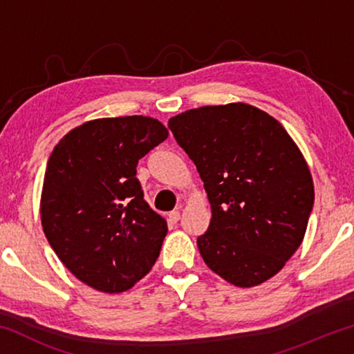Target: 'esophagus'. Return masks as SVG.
Segmentation results:
<instances>
[{
	"label": "esophagus",
	"instance_id": "esophagus-1",
	"mask_svg": "<svg viewBox=\"0 0 354 354\" xmlns=\"http://www.w3.org/2000/svg\"><path fill=\"white\" fill-rule=\"evenodd\" d=\"M169 218H170L171 223H178L179 218H181V214H179V211H171L169 214Z\"/></svg>",
	"mask_w": 354,
	"mask_h": 354
}]
</instances>
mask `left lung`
Returning <instances> with one entry per match:
<instances>
[{
	"label": "left lung",
	"instance_id": "8db88e82",
	"mask_svg": "<svg viewBox=\"0 0 354 354\" xmlns=\"http://www.w3.org/2000/svg\"><path fill=\"white\" fill-rule=\"evenodd\" d=\"M169 128L211 203L196 239L203 261L239 287L274 277L301 245L314 206L313 176L290 136L243 103L185 111Z\"/></svg>",
	"mask_w": 354,
	"mask_h": 354
}]
</instances>
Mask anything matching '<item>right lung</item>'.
<instances>
[{
	"mask_svg": "<svg viewBox=\"0 0 354 354\" xmlns=\"http://www.w3.org/2000/svg\"><path fill=\"white\" fill-rule=\"evenodd\" d=\"M169 131L131 115L92 120L53 149L41 190V226L59 259L84 284L118 293L151 270L165 220L143 198L137 164Z\"/></svg>",
	"mask_w": 354,
	"mask_h": 354,
	"instance_id": "right-lung-1",
	"label": "right lung"
}]
</instances>
